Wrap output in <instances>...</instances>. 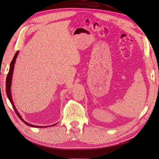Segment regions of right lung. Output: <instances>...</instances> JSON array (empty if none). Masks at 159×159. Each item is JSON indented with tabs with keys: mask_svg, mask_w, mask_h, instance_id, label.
<instances>
[{
	"mask_svg": "<svg viewBox=\"0 0 159 159\" xmlns=\"http://www.w3.org/2000/svg\"><path fill=\"white\" fill-rule=\"evenodd\" d=\"M18 51H17L16 52L15 55H14L13 59L11 61V65H10V69H9V71L8 73V75H7V80H6V93H7V97L9 99V101H10V102L11 103L12 107L14 109V111H15V112L16 113V115H18V117H19V119H20L21 121H22L24 123H25L26 125H27L30 126V127H38V128H42V127H50V126H54L56 124H54V125H50V126H37V125H32L30 123H28L27 122H26L25 120H24L22 117V116L20 115V114L18 113V111H17L15 105H14V102L12 101V95H11V83H12V74H13V71H14V64H15V61H16V57L18 56Z\"/></svg>",
	"mask_w": 159,
	"mask_h": 159,
	"instance_id": "obj_1",
	"label": "right lung"
}]
</instances>
